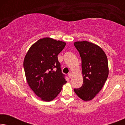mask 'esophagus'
I'll return each mask as SVG.
<instances>
[{
	"label": "esophagus",
	"mask_w": 125,
	"mask_h": 125,
	"mask_svg": "<svg viewBox=\"0 0 125 125\" xmlns=\"http://www.w3.org/2000/svg\"><path fill=\"white\" fill-rule=\"evenodd\" d=\"M68 77H69V78H71L72 77V74L71 73H69V74H68Z\"/></svg>",
	"instance_id": "34e87169"
}]
</instances>
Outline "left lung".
Here are the masks:
<instances>
[{"mask_svg": "<svg viewBox=\"0 0 125 125\" xmlns=\"http://www.w3.org/2000/svg\"><path fill=\"white\" fill-rule=\"evenodd\" d=\"M81 58L83 84L74 89L77 95L85 101L99 93L109 74L108 61L104 51L95 44L83 41L74 43Z\"/></svg>", "mask_w": 125, "mask_h": 125, "instance_id": "1", "label": "left lung"}]
</instances>
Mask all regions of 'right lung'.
I'll return each instance as SVG.
<instances>
[{"instance_id": "obj_1", "label": "right lung", "mask_w": 125, "mask_h": 125, "mask_svg": "<svg viewBox=\"0 0 125 125\" xmlns=\"http://www.w3.org/2000/svg\"><path fill=\"white\" fill-rule=\"evenodd\" d=\"M65 42L45 37L33 44L24 60L23 66L29 86L44 101H51L66 83L57 56Z\"/></svg>"}]
</instances>
